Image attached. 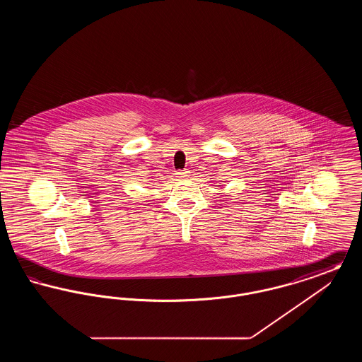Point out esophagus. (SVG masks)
I'll return each instance as SVG.
<instances>
[{
	"label": "esophagus",
	"mask_w": 362,
	"mask_h": 362,
	"mask_svg": "<svg viewBox=\"0 0 362 362\" xmlns=\"http://www.w3.org/2000/svg\"><path fill=\"white\" fill-rule=\"evenodd\" d=\"M176 175L180 179H186V177H189V171H179V173H176Z\"/></svg>",
	"instance_id": "1"
}]
</instances>
